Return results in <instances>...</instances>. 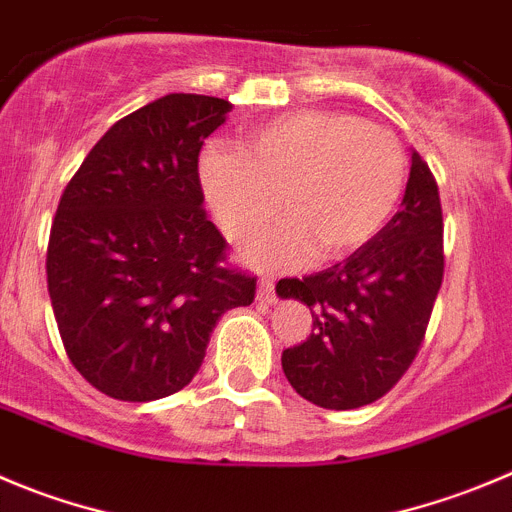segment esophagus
<instances>
[{
  "mask_svg": "<svg viewBox=\"0 0 512 512\" xmlns=\"http://www.w3.org/2000/svg\"><path fill=\"white\" fill-rule=\"evenodd\" d=\"M257 298H260L262 303H275V280L262 278L260 285H257Z\"/></svg>",
  "mask_w": 512,
  "mask_h": 512,
  "instance_id": "1",
  "label": "esophagus"
}]
</instances>
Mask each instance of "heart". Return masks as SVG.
<instances>
[{
	"mask_svg": "<svg viewBox=\"0 0 512 512\" xmlns=\"http://www.w3.org/2000/svg\"><path fill=\"white\" fill-rule=\"evenodd\" d=\"M407 159L396 136L348 113L295 111L250 128L240 154L209 148L202 186L234 240H250L280 212L288 222L245 247L265 267L328 262L371 242L404 191Z\"/></svg>",
	"mask_w": 512,
	"mask_h": 512,
	"instance_id": "1",
	"label": "heart"
}]
</instances>
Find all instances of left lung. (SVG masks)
<instances>
[{
	"instance_id": "8db88e82",
	"label": "left lung",
	"mask_w": 512,
	"mask_h": 512,
	"mask_svg": "<svg viewBox=\"0 0 512 512\" xmlns=\"http://www.w3.org/2000/svg\"><path fill=\"white\" fill-rule=\"evenodd\" d=\"M437 179L414 151L401 209L346 262L308 278H283L280 298L313 313V331L283 351V371L303 399L358 409L389 394L424 343L444 278Z\"/></svg>"
}]
</instances>
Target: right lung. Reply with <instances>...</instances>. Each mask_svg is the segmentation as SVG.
Here are the masks:
<instances>
[{
  "label": "right lung",
  "instance_id": "add662e5",
  "mask_svg": "<svg viewBox=\"0 0 512 512\" xmlns=\"http://www.w3.org/2000/svg\"><path fill=\"white\" fill-rule=\"evenodd\" d=\"M232 105L169 93L121 118L62 191L47 242V290L65 353L121 401L184 389L227 310L257 278L227 262L204 212L199 151Z\"/></svg>",
  "mask_w": 512,
  "mask_h": 512
}]
</instances>
